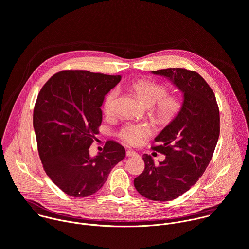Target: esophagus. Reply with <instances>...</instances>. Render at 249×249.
I'll return each mask as SVG.
<instances>
[{
  "instance_id": "obj_1",
  "label": "esophagus",
  "mask_w": 249,
  "mask_h": 249,
  "mask_svg": "<svg viewBox=\"0 0 249 249\" xmlns=\"http://www.w3.org/2000/svg\"><path fill=\"white\" fill-rule=\"evenodd\" d=\"M138 153L136 152V151H134V150H131V149H127L126 150V155L127 156H134V155H137Z\"/></svg>"
}]
</instances>
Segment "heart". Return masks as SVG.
<instances>
[{
	"mask_svg": "<svg viewBox=\"0 0 249 249\" xmlns=\"http://www.w3.org/2000/svg\"><path fill=\"white\" fill-rule=\"evenodd\" d=\"M130 87L146 107H152L154 116L161 122L170 120L182 107L181 99L176 95H166L167 90L165 86L155 81L139 79L132 82ZM118 95L119 90L117 88L111 89L106 95L104 109L107 115L114 113ZM117 135L126 143L137 145L149 136V130L142 124L127 123L119 129Z\"/></svg>",
	"mask_w": 249,
	"mask_h": 249,
	"instance_id": "1",
	"label": "heart"
}]
</instances>
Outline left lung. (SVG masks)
I'll return each instance as SVG.
<instances>
[{"label":"left lung","instance_id":"left-lung-1","mask_svg":"<svg viewBox=\"0 0 249 249\" xmlns=\"http://www.w3.org/2000/svg\"><path fill=\"white\" fill-rule=\"evenodd\" d=\"M152 73L170 78L184 102L151 145L165 159L156 165L144 154V170L134 186L145 198L169 201L188 192L206 170L220 135V113L214 92L197 72L177 67Z\"/></svg>","mask_w":249,"mask_h":249}]
</instances>
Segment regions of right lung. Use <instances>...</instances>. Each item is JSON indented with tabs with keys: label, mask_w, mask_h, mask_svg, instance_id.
<instances>
[{
	"label": "right lung",
	"mask_w": 249,
	"mask_h": 249,
	"mask_svg": "<svg viewBox=\"0 0 249 249\" xmlns=\"http://www.w3.org/2000/svg\"><path fill=\"white\" fill-rule=\"evenodd\" d=\"M120 79L88 70H62L45 83L37 97L33 126L43 168L70 196L97 193L125 157V148L112 140L97 156L89 153L100 133L105 96Z\"/></svg>",
	"instance_id": "obj_1"
}]
</instances>
